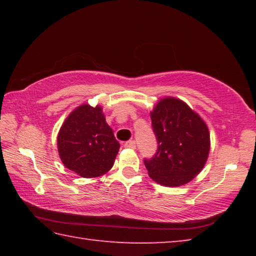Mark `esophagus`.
Listing matches in <instances>:
<instances>
[{
  "mask_svg": "<svg viewBox=\"0 0 256 256\" xmlns=\"http://www.w3.org/2000/svg\"><path fill=\"white\" fill-rule=\"evenodd\" d=\"M124 146H126V148H130V149H136V141H134V140L126 141L124 144Z\"/></svg>",
  "mask_w": 256,
  "mask_h": 256,
  "instance_id": "obj_1",
  "label": "esophagus"
}]
</instances>
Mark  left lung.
<instances>
[{
  "mask_svg": "<svg viewBox=\"0 0 256 256\" xmlns=\"http://www.w3.org/2000/svg\"><path fill=\"white\" fill-rule=\"evenodd\" d=\"M150 116L158 148L152 158L144 159L149 176L166 186L188 183L209 154L206 123L184 102L170 97L160 100Z\"/></svg>",
  "mask_w": 256,
  "mask_h": 256,
  "instance_id": "8db88e82",
  "label": "left lung"
}]
</instances>
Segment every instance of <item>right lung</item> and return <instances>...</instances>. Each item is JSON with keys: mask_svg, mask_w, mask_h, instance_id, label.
Masks as SVG:
<instances>
[{"mask_svg": "<svg viewBox=\"0 0 256 256\" xmlns=\"http://www.w3.org/2000/svg\"><path fill=\"white\" fill-rule=\"evenodd\" d=\"M58 154L70 170L86 178L105 174L114 164L120 144L106 123L102 108L82 105L63 123L58 136Z\"/></svg>", "mask_w": 256, "mask_h": 256, "instance_id": "right-lung-1", "label": "right lung"}]
</instances>
